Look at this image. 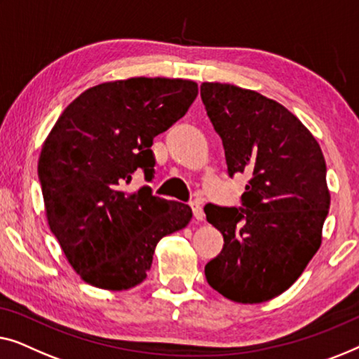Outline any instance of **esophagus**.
<instances>
[{
    "mask_svg": "<svg viewBox=\"0 0 359 359\" xmlns=\"http://www.w3.org/2000/svg\"><path fill=\"white\" fill-rule=\"evenodd\" d=\"M191 206V211H194V216L198 221H203L205 218V213H203V206H201V201L200 200H194L190 203Z\"/></svg>",
    "mask_w": 359,
    "mask_h": 359,
    "instance_id": "34e87169",
    "label": "esophagus"
}]
</instances>
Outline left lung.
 <instances>
[{
    "label": "left lung",
    "mask_w": 359,
    "mask_h": 359,
    "mask_svg": "<svg viewBox=\"0 0 359 359\" xmlns=\"http://www.w3.org/2000/svg\"><path fill=\"white\" fill-rule=\"evenodd\" d=\"M200 95L234 174L250 175L242 208L208 203L206 219L224 237L208 262V285L228 299H273L299 278L322 242L330 194L322 149L290 110L255 90L203 83Z\"/></svg>",
    "instance_id": "left-lung-1"
}]
</instances>
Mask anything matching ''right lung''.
Here are the masks:
<instances>
[{"mask_svg": "<svg viewBox=\"0 0 359 359\" xmlns=\"http://www.w3.org/2000/svg\"><path fill=\"white\" fill-rule=\"evenodd\" d=\"M198 94L189 79L130 78L89 88L45 140L39 180L48 226L69 265L102 290L146 278L164 236L184 229L191 208L123 187L136 170L154 177V136L184 117Z\"/></svg>", "mask_w": 359, "mask_h": 359, "instance_id": "add662e5", "label": "right lung"}]
</instances>
